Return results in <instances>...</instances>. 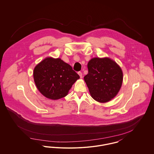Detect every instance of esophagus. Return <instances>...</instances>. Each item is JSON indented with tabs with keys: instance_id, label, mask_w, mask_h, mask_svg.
<instances>
[{
	"instance_id": "esophagus-1",
	"label": "esophagus",
	"mask_w": 154,
	"mask_h": 154,
	"mask_svg": "<svg viewBox=\"0 0 154 154\" xmlns=\"http://www.w3.org/2000/svg\"><path fill=\"white\" fill-rule=\"evenodd\" d=\"M78 74H79V75H80L81 79H82V73H81V72H79Z\"/></svg>"
}]
</instances>
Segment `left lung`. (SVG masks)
Returning <instances> with one entry per match:
<instances>
[{"label":"left lung","instance_id":"8db88e82","mask_svg":"<svg viewBox=\"0 0 154 154\" xmlns=\"http://www.w3.org/2000/svg\"><path fill=\"white\" fill-rule=\"evenodd\" d=\"M88 73L84 77L93 99L107 102L117 95L123 73L117 63L109 58H94L88 63Z\"/></svg>","mask_w":154,"mask_h":154}]
</instances>
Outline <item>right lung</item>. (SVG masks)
Here are the masks:
<instances>
[{"label":"right lung","mask_w":154,"mask_h":154,"mask_svg":"<svg viewBox=\"0 0 154 154\" xmlns=\"http://www.w3.org/2000/svg\"><path fill=\"white\" fill-rule=\"evenodd\" d=\"M33 78L37 88L43 95L57 100L67 95L80 76L72 66L60 59L49 57L35 67Z\"/></svg>","instance_id":"obj_1"}]
</instances>
